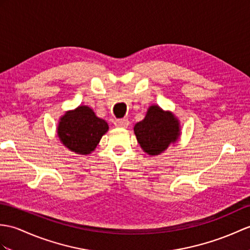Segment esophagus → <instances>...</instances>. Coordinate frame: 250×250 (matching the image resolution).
I'll use <instances>...</instances> for the list:
<instances>
[{
	"label": "esophagus",
	"mask_w": 250,
	"mask_h": 250,
	"mask_svg": "<svg viewBox=\"0 0 250 250\" xmlns=\"http://www.w3.org/2000/svg\"><path fill=\"white\" fill-rule=\"evenodd\" d=\"M115 125L117 127H121V129H125L127 125H129V120L127 118H121V119H116L115 120Z\"/></svg>",
	"instance_id": "esophagus-1"
}]
</instances>
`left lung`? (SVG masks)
<instances>
[{"label": "left lung", "instance_id": "obj_1", "mask_svg": "<svg viewBox=\"0 0 250 250\" xmlns=\"http://www.w3.org/2000/svg\"><path fill=\"white\" fill-rule=\"evenodd\" d=\"M134 133L145 152L159 155L178 141L180 124L171 112L152 105L148 108L145 118L134 125Z\"/></svg>", "mask_w": 250, "mask_h": 250}]
</instances>
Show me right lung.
<instances>
[{
	"label": "right lung",
	"instance_id": "add662e5",
	"mask_svg": "<svg viewBox=\"0 0 250 250\" xmlns=\"http://www.w3.org/2000/svg\"><path fill=\"white\" fill-rule=\"evenodd\" d=\"M107 130L105 120L97 117L90 107L81 105L62 116L57 126V136L63 146L71 151L89 154Z\"/></svg>",
	"mask_w": 250,
	"mask_h": 250
}]
</instances>
